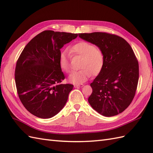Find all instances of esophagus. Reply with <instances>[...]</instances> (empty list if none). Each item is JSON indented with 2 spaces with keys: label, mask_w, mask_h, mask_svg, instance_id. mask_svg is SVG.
Masks as SVG:
<instances>
[{
  "label": "esophagus",
  "mask_w": 153,
  "mask_h": 153,
  "mask_svg": "<svg viewBox=\"0 0 153 153\" xmlns=\"http://www.w3.org/2000/svg\"><path fill=\"white\" fill-rule=\"evenodd\" d=\"M83 84H75L74 87H76V88H79V87H83Z\"/></svg>",
  "instance_id": "1"
}]
</instances>
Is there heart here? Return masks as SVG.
Returning a JSON list of instances; mask_svg holds the SVG:
<instances>
[{"instance_id": "1", "label": "heart", "mask_w": 153, "mask_h": 153, "mask_svg": "<svg viewBox=\"0 0 153 153\" xmlns=\"http://www.w3.org/2000/svg\"><path fill=\"white\" fill-rule=\"evenodd\" d=\"M73 56L82 57L78 71H74L69 76L70 82L79 84L85 81L91 76L99 75L102 71L105 64V56L102 51L95 45L87 41H79L70 48ZM59 64L62 70L66 73L71 71L70 57L66 51L62 52L59 57Z\"/></svg>"}]
</instances>
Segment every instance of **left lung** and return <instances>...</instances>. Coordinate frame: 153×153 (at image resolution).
Segmentation results:
<instances>
[{"label":"left lung","instance_id":"8db88e82","mask_svg":"<svg viewBox=\"0 0 153 153\" xmlns=\"http://www.w3.org/2000/svg\"><path fill=\"white\" fill-rule=\"evenodd\" d=\"M78 35L97 45L105 56L102 71L90 85V105L107 117L122 113L134 99L139 80V63L130 45L121 37L105 32Z\"/></svg>","mask_w":153,"mask_h":153}]
</instances>
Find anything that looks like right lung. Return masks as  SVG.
<instances>
[{"mask_svg": "<svg viewBox=\"0 0 153 153\" xmlns=\"http://www.w3.org/2000/svg\"><path fill=\"white\" fill-rule=\"evenodd\" d=\"M77 35L44 31L19 55L15 69L18 97L27 111L38 118H52L66 105L74 85L61 83L65 76L59 64L60 48Z\"/></svg>", "mask_w": 153, "mask_h": 153, "instance_id": "right-lung-1", "label": "right lung"}]
</instances>
